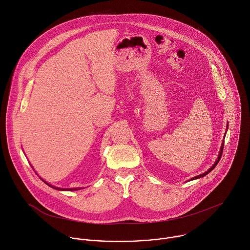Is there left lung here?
<instances>
[{
  "instance_id": "left-lung-1",
  "label": "left lung",
  "mask_w": 250,
  "mask_h": 250,
  "mask_svg": "<svg viewBox=\"0 0 250 250\" xmlns=\"http://www.w3.org/2000/svg\"><path fill=\"white\" fill-rule=\"evenodd\" d=\"M224 142H223V145H222V148H221V150H220V154H219V157H218V159H217V161L215 162V164H213L207 172H205V173H203V174H201V175H198V176H196V177H194V178H192L191 180H195V179H198V178H202V177H204V176H206L208 173H209L213 168H215L216 166H217V164L219 163V161H220V159H221V157H222V154H223V150H224Z\"/></svg>"
}]
</instances>
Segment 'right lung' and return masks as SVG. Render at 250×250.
Returning <instances> with one entry per match:
<instances>
[{"mask_svg": "<svg viewBox=\"0 0 250 250\" xmlns=\"http://www.w3.org/2000/svg\"><path fill=\"white\" fill-rule=\"evenodd\" d=\"M42 181H43V180H42ZM43 182H45V181H43ZM45 184H47L48 186H50V187H51V188H53V189H56V190H61V191H75V190H80V189H81V188H80V189H79V188H78V189H77V188H71V189H62V188L53 187V186H51L50 184H48V183H46V182H45Z\"/></svg>", "mask_w": 250, "mask_h": 250, "instance_id": "add662e5", "label": "right lung"}]
</instances>
